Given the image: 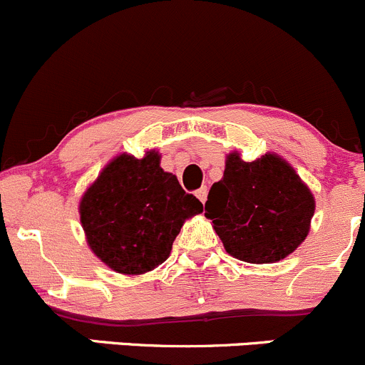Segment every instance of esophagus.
<instances>
[{"label": "esophagus", "mask_w": 365, "mask_h": 365, "mask_svg": "<svg viewBox=\"0 0 365 365\" xmlns=\"http://www.w3.org/2000/svg\"><path fill=\"white\" fill-rule=\"evenodd\" d=\"M207 194H208L207 187H201V189L196 190V197L201 201V203H205V201H207Z\"/></svg>", "instance_id": "34e87169"}]
</instances>
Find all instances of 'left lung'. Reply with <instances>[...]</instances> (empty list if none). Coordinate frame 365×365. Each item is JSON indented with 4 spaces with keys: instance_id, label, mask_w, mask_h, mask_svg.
<instances>
[{
    "instance_id": "8db88e82",
    "label": "left lung",
    "mask_w": 365,
    "mask_h": 365,
    "mask_svg": "<svg viewBox=\"0 0 365 365\" xmlns=\"http://www.w3.org/2000/svg\"><path fill=\"white\" fill-rule=\"evenodd\" d=\"M316 210L312 190L287 160L265 153L226 155L225 175L205 203L226 253L250 264L284 260L305 240Z\"/></svg>"
}]
</instances>
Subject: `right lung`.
Segmentation results:
<instances>
[{"label":"right lung","mask_w":365,"mask_h":365,"mask_svg":"<svg viewBox=\"0 0 365 365\" xmlns=\"http://www.w3.org/2000/svg\"><path fill=\"white\" fill-rule=\"evenodd\" d=\"M78 212L93 253L112 271L139 277L168 260L183 222L203 205L150 150L143 158H112L87 187Z\"/></svg>","instance_id":"right-lung-1"}]
</instances>
